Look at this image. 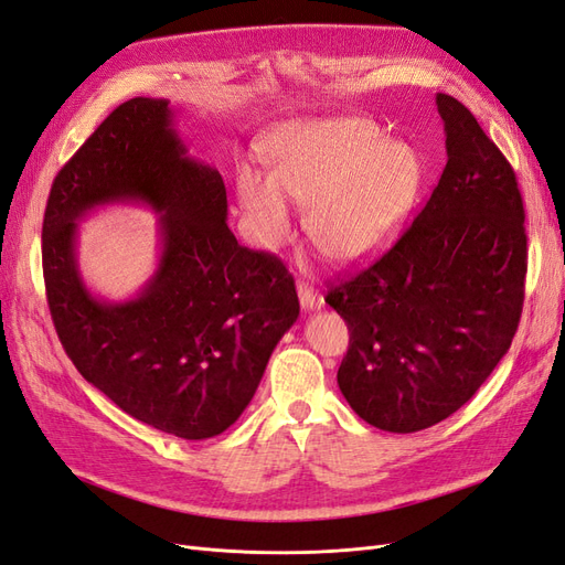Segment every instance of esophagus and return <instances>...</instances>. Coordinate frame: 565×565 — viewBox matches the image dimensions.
I'll return each instance as SVG.
<instances>
[{
	"instance_id": "1",
	"label": "esophagus",
	"mask_w": 565,
	"mask_h": 565,
	"mask_svg": "<svg viewBox=\"0 0 565 565\" xmlns=\"http://www.w3.org/2000/svg\"><path fill=\"white\" fill-rule=\"evenodd\" d=\"M297 295H299V303H301V309H303V311H311V309H316L318 295H316V289H313L311 285L299 282V285H297Z\"/></svg>"
}]
</instances>
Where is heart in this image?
Here are the masks:
<instances>
[{
  "label": "heart",
  "instance_id": "obj_1",
  "mask_svg": "<svg viewBox=\"0 0 565 565\" xmlns=\"http://www.w3.org/2000/svg\"><path fill=\"white\" fill-rule=\"evenodd\" d=\"M419 162L365 119H332L289 131L273 172L245 164L237 198L256 245L278 247L292 233V204L309 207L306 231L339 262L377 249L413 207Z\"/></svg>",
  "mask_w": 565,
  "mask_h": 565
}]
</instances>
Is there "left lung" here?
Wrapping results in <instances>:
<instances>
[{
	"mask_svg": "<svg viewBox=\"0 0 565 565\" xmlns=\"http://www.w3.org/2000/svg\"><path fill=\"white\" fill-rule=\"evenodd\" d=\"M448 162L391 249L328 289L349 324L337 382L353 413L413 434L450 417L516 334L527 270L514 169L467 106L436 96Z\"/></svg>",
	"mask_w": 565,
	"mask_h": 565,
	"instance_id": "1",
	"label": "left lung"
}]
</instances>
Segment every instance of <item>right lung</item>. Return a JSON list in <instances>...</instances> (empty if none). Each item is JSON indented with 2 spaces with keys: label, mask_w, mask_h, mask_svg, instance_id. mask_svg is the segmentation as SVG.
<instances>
[{
  "label": "right lung",
  "mask_w": 565,
  "mask_h": 565,
  "mask_svg": "<svg viewBox=\"0 0 565 565\" xmlns=\"http://www.w3.org/2000/svg\"><path fill=\"white\" fill-rule=\"evenodd\" d=\"M172 117L164 98H131L61 167L42 268L51 320L82 377L134 419L202 440L243 415L299 299L276 254L237 245L224 179L185 156ZM113 201L156 209L163 241L159 270L119 305L83 287L74 256V221Z\"/></svg>",
  "instance_id": "obj_1"
}]
</instances>
